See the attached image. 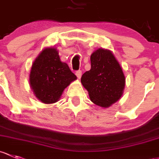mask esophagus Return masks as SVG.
<instances>
[{
  "mask_svg": "<svg viewBox=\"0 0 159 159\" xmlns=\"http://www.w3.org/2000/svg\"><path fill=\"white\" fill-rule=\"evenodd\" d=\"M75 75H76V76L78 77V79H80L81 77V75H82V71H81V70H78V71H77L76 72H75Z\"/></svg>",
  "mask_w": 159,
  "mask_h": 159,
  "instance_id": "esophagus-1",
  "label": "esophagus"
}]
</instances>
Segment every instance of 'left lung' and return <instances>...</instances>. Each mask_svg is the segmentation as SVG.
<instances>
[{
    "instance_id": "1",
    "label": "left lung",
    "mask_w": 159,
    "mask_h": 159,
    "mask_svg": "<svg viewBox=\"0 0 159 159\" xmlns=\"http://www.w3.org/2000/svg\"><path fill=\"white\" fill-rule=\"evenodd\" d=\"M91 68L81 76V84L90 99L98 106L107 108L123 93L126 78L122 67L109 49L99 48L91 56Z\"/></svg>"
}]
</instances>
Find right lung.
<instances>
[{"mask_svg": "<svg viewBox=\"0 0 159 159\" xmlns=\"http://www.w3.org/2000/svg\"><path fill=\"white\" fill-rule=\"evenodd\" d=\"M77 79L66 62L60 60L56 47L42 50L32 65L30 85L35 97L46 104L59 101L63 91Z\"/></svg>", "mask_w": 159, "mask_h": 159, "instance_id": "add662e5", "label": "right lung"}]
</instances>
